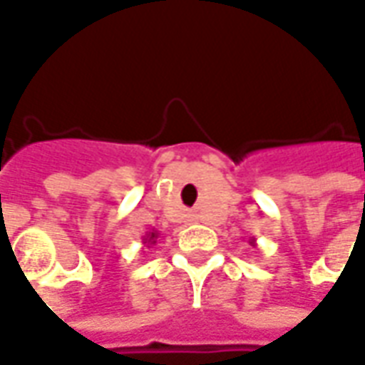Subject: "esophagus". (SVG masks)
Listing matches in <instances>:
<instances>
[{"label": "esophagus", "mask_w": 365, "mask_h": 365, "mask_svg": "<svg viewBox=\"0 0 365 365\" xmlns=\"http://www.w3.org/2000/svg\"><path fill=\"white\" fill-rule=\"evenodd\" d=\"M193 217H195V215H191V219H193Z\"/></svg>", "instance_id": "obj_1"}]
</instances>
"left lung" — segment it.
Returning <instances> with one entry per match:
<instances>
[{
  "instance_id": "8db88e82",
  "label": "left lung",
  "mask_w": 365,
  "mask_h": 365,
  "mask_svg": "<svg viewBox=\"0 0 365 365\" xmlns=\"http://www.w3.org/2000/svg\"><path fill=\"white\" fill-rule=\"evenodd\" d=\"M248 242H250V245H252V246L256 245V240H254V238H250V240H248Z\"/></svg>"
}]
</instances>
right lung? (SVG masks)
Here are the masks:
<instances>
[{
	"instance_id": "obj_1",
	"label": "right lung",
	"mask_w": 365,
	"mask_h": 365,
	"mask_svg": "<svg viewBox=\"0 0 365 365\" xmlns=\"http://www.w3.org/2000/svg\"><path fill=\"white\" fill-rule=\"evenodd\" d=\"M160 237V232L158 230H148V232H146V237H143V245L146 246V248H150V246H154L156 245V238Z\"/></svg>"
}]
</instances>
